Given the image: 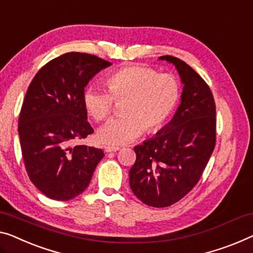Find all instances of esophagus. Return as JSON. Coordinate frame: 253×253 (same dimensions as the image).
I'll list each match as a JSON object with an SVG mask.
<instances>
[{
  "label": "esophagus",
  "mask_w": 253,
  "mask_h": 253,
  "mask_svg": "<svg viewBox=\"0 0 253 253\" xmlns=\"http://www.w3.org/2000/svg\"><path fill=\"white\" fill-rule=\"evenodd\" d=\"M119 148H116V146H105L104 151L105 152H116V151H118Z\"/></svg>",
  "instance_id": "34e87169"
}]
</instances>
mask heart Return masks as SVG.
I'll list each match as a JSON object with an SVG mask.
<instances>
[{
	"mask_svg": "<svg viewBox=\"0 0 253 253\" xmlns=\"http://www.w3.org/2000/svg\"><path fill=\"white\" fill-rule=\"evenodd\" d=\"M109 92L88 86L83 101L86 111L96 122L107 119L112 104L123 102L122 115L97 131V139L105 145L120 146L133 142L143 131H154L167 120L179 99V85L171 75L151 68L128 67L107 78Z\"/></svg>",
	"mask_w": 253,
	"mask_h": 253,
	"instance_id": "heart-1",
	"label": "heart"
}]
</instances>
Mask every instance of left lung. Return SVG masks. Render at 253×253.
<instances>
[{"label": "left lung", "instance_id": "1", "mask_svg": "<svg viewBox=\"0 0 253 253\" xmlns=\"http://www.w3.org/2000/svg\"><path fill=\"white\" fill-rule=\"evenodd\" d=\"M159 60L179 75L180 103L167 125L134 148L129 185L143 203L164 208L185 197L205 170L216 144V104L209 86L186 62L171 55Z\"/></svg>", "mask_w": 253, "mask_h": 253}]
</instances>
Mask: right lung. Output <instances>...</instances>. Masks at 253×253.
I'll list each match as a JSON object with an SVG mask.
<instances>
[{"label":"right lung","instance_id":"right-lung-1","mask_svg":"<svg viewBox=\"0 0 253 253\" xmlns=\"http://www.w3.org/2000/svg\"><path fill=\"white\" fill-rule=\"evenodd\" d=\"M111 65L69 52L47 62L30 83L18 133L29 178L47 198L68 201L83 193L104 157L101 149L74 144L93 133L83 101L86 85Z\"/></svg>","mask_w":253,"mask_h":253}]
</instances>
